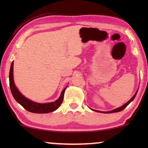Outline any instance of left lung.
I'll return each mask as SVG.
<instances>
[{"label":"left lung","mask_w":148,"mask_h":148,"mask_svg":"<svg viewBox=\"0 0 148 148\" xmlns=\"http://www.w3.org/2000/svg\"><path fill=\"white\" fill-rule=\"evenodd\" d=\"M138 90L136 91V92H135V94L133 95V97H132V98H131V99H130L128 102H126V103L123 105V106H121V107H119V108H116V109H114V110H111V111H109V112H102V111H99V110H93V109H91V108H90V109H91V110H92V111H95V112H101V113H104V114H110V113H114V112H121V111H122L123 110H124V109L125 108H126L130 103H131V102L132 101H133L134 99L135 98V97H136V94H137Z\"/></svg>","instance_id":"8db88e82"}]
</instances>
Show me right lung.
Returning a JSON list of instances; mask_svg holds the SVG:
<instances>
[{
	"mask_svg": "<svg viewBox=\"0 0 148 148\" xmlns=\"http://www.w3.org/2000/svg\"><path fill=\"white\" fill-rule=\"evenodd\" d=\"M13 67H14V61L12 62L9 74V81H10V87L12 92V94L13 95L15 100L18 102L19 104H21L25 109L27 111L32 113L36 114H47L49 112H53L56 110L58 108L61 106L62 101L64 98V93L65 90H66L67 86L62 90L61 94L59 97V99L56 100L55 102H49V103H38L31 101L29 99L26 98L23 96L16 86L14 84V74H13Z\"/></svg>",
	"mask_w": 148,
	"mask_h": 148,
	"instance_id": "add662e5",
	"label": "right lung"
}]
</instances>
